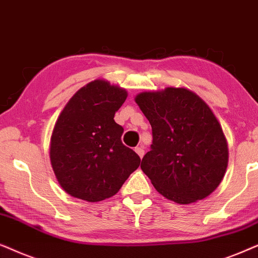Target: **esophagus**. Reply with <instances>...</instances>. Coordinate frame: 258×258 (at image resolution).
<instances>
[{"label": "esophagus", "instance_id": "obj_1", "mask_svg": "<svg viewBox=\"0 0 258 258\" xmlns=\"http://www.w3.org/2000/svg\"><path fill=\"white\" fill-rule=\"evenodd\" d=\"M135 151H136L137 154H138V156H139L140 158H143L144 154H145V151H144L143 147H136Z\"/></svg>", "mask_w": 258, "mask_h": 258}]
</instances>
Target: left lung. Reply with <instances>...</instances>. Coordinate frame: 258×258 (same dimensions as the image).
<instances>
[{"mask_svg": "<svg viewBox=\"0 0 258 258\" xmlns=\"http://www.w3.org/2000/svg\"><path fill=\"white\" fill-rule=\"evenodd\" d=\"M136 102L152 127L142 170L156 190L178 204L212 194L224 177L228 144L210 107L187 88L143 92Z\"/></svg>", "mask_w": 258, "mask_h": 258, "instance_id": "left-lung-1", "label": "left lung"}]
</instances>
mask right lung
<instances>
[{
  "label": "right lung",
  "mask_w": 258,
  "mask_h": 258,
  "mask_svg": "<svg viewBox=\"0 0 258 258\" xmlns=\"http://www.w3.org/2000/svg\"><path fill=\"white\" fill-rule=\"evenodd\" d=\"M126 98L125 89L98 79L79 89L60 113L50 163L73 197L91 203L112 197L139 167V156L123 145V128L113 119Z\"/></svg>",
  "instance_id": "obj_1"
}]
</instances>
